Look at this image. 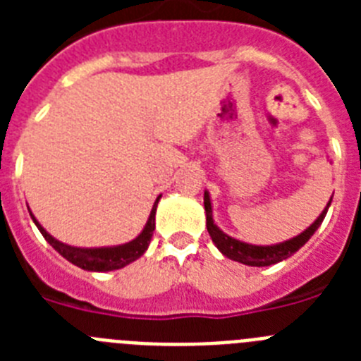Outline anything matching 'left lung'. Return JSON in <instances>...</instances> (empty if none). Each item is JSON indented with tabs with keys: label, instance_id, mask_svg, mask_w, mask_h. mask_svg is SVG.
I'll return each mask as SVG.
<instances>
[{
	"label": "left lung",
	"instance_id": "left-lung-1",
	"mask_svg": "<svg viewBox=\"0 0 361 361\" xmlns=\"http://www.w3.org/2000/svg\"><path fill=\"white\" fill-rule=\"evenodd\" d=\"M333 200V199H331ZM331 200L327 202V206L324 208V212L320 213L314 222L309 226L305 231H302L296 237L289 238L286 242H280V244L273 245H253V244H245V242L237 240V238L229 237L226 235L219 226L213 222V209H212V199H209L208 191H204V209H206V228H208L209 237H212L213 244L219 247V251L224 257L231 258L235 262L245 264V266H253V267H264V266H273V264H279L286 258L291 257L293 253L302 247L309 238L314 235L320 224L324 222L325 215H327V209L331 206Z\"/></svg>",
	"mask_w": 361,
	"mask_h": 361
}]
</instances>
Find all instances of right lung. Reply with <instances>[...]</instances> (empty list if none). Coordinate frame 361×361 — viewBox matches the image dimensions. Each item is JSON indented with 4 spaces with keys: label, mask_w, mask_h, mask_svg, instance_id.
<instances>
[{
    "label": "right lung",
    "mask_w": 361,
    "mask_h": 361,
    "mask_svg": "<svg viewBox=\"0 0 361 361\" xmlns=\"http://www.w3.org/2000/svg\"><path fill=\"white\" fill-rule=\"evenodd\" d=\"M159 199H161V195L157 197V200L153 204L148 222H146L145 229L139 233V237L133 238L132 242H126V244L110 245V247H73V245L63 244L57 238H54L50 233H47V229L37 222L36 216L32 215V213L30 216L34 220V224L41 231V235L44 237V240L49 242L63 258H66L68 262L81 267V269L101 271V273H104V271L121 269V267L128 266L133 260H137V258L145 255V251L148 250L149 240H152L153 229H155V212H157Z\"/></svg>",
    "instance_id": "right-lung-1"
}]
</instances>
